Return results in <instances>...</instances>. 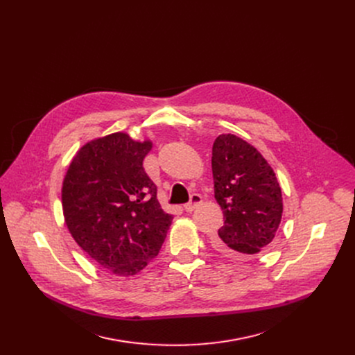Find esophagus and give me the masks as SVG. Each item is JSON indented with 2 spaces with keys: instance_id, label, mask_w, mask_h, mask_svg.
<instances>
[{
  "instance_id": "1",
  "label": "esophagus",
  "mask_w": 355,
  "mask_h": 355,
  "mask_svg": "<svg viewBox=\"0 0 355 355\" xmlns=\"http://www.w3.org/2000/svg\"><path fill=\"white\" fill-rule=\"evenodd\" d=\"M201 202H202V197H201L200 194H194V196H191L189 202L184 205V209H185L187 212H192Z\"/></svg>"
}]
</instances>
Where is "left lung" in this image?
Here are the masks:
<instances>
[{
	"label": "left lung",
	"mask_w": 355,
	"mask_h": 355,
	"mask_svg": "<svg viewBox=\"0 0 355 355\" xmlns=\"http://www.w3.org/2000/svg\"><path fill=\"white\" fill-rule=\"evenodd\" d=\"M214 197L223 212L216 248L252 257L276 236L283 214L277 177L256 147L235 135H219L212 146Z\"/></svg>",
	"instance_id": "left-lung-1"
}]
</instances>
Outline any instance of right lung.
I'll list each match as a JSON object with an SVG mask.
<instances>
[{"mask_svg": "<svg viewBox=\"0 0 355 355\" xmlns=\"http://www.w3.org/2000/svg\"><path fill=\"white\" fill-rule=\"evenodd\" d=\"M151 140L117 132L73 155L62 182V211L75 242L109 273L135 276L158 254L173 215L143 168Z\"/></svg>", "mask_w": 355, "mask_h": 355, "instance_id": "right-lung-1", "label": "right lung"}]
</instances>
